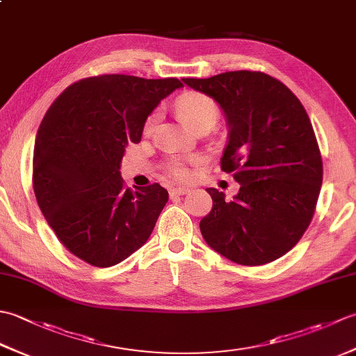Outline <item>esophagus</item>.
Segmentation results:
<instances>
[{
  "label": "esophagus",
  "mask_w": 356,
  "mask_h": 356,
  "mask_svg": "<svg viewBox=\"0 0 356 356\" xmlns=\"http://www.w3.org/2000/svg\"><path fill=\"white\" fill-rule=\"evenodd\" d=\"M190 191H191L190 188L179 186V188H172V190L170 191V195H171V197H174V195H185V194H188Z\"/></svg>",
  "instance_id": "esophagus-1"
}]
</instances>
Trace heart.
Wrapping results in <instances>:
<instances>
[{
    "label": "heart",
    "instance_id": "b5f03b06",
    "mask_svg": "<svg viewBox=\"0 0 356 356\" xmlns=\"http://www.w3.org/2000/svg\"><path fill=\"white\" fill-rule=\"evenodd\" d=\"M176 107H177L179 115L182 116L185 122L190 124L194 130L203 124L217 122V118H218L217 104L211 99L209 96L203 93L190 92V93L182 95L177 99ZM157 120H159V111L151 113L145 122V130L147 131L153 130L154 125L157 124ZM170 172L176 179H186L190 176V171H188L184 161H180V159H174L171 162Z\"/></svg>",
    "mask_w": 356,
    "mask_h": 356
}]
</instances>
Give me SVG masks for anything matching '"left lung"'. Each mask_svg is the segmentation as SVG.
I'll return each instance as SVG.
<instances>
[{"instance_id":"left-lung-1","label":"left lung","mask_w":356,"mask_h":356,"mask_svg":"<svg viewBox=\"0 0 356 356\" xmlns=\"http://www.w3.org/2000/svg\"><path fill=\"white\" fill-rule=\"evenodd\" d=\"M182 81L223 110L228 143L222 170L240 184L231 200L207 188L213 209L200 220L203 238L243 266L280 259L307 229L323 182L320 148L305 107L283 82L261 72Z\"/></svg>"}]
</instances>
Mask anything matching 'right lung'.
<instances>
[{
  "label": "right lung",
  "instance_id": "1",
  "mask_svg": "<svg viewBox=\"0 0 356 356\" xmlns=\"http://www.w3.org/2000/svg\"><path fill=\"white\" fill-rule=\"evenodd\" d=\"M184 84L102 74L67 87L45 113L33 149V190L56 237L72 254L108 268L147 243L168 191L130 190L120 176L128 143L147 118Z\"/></svg>",
  "mask_w": 356,
  "mask_h": 356
}]
</instances>
